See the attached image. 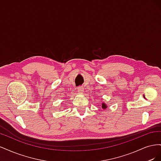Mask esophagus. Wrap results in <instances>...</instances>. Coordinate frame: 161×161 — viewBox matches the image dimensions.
<instances>
[{"instance_id":"1","label":"esophagus","mask_w":161,"mask_h":161,"mask_svg":"<svg viewBox=\"0 0 161 161\" xmlns=\"http://www.w3.org/2000/svg\"><path fill=\"white\" fill-rule=\"evenodd\" d=\"M77 91H79V92H83V91H84V88L82 86H79V87H78V89H77Z\"/></svg>"}]
</instances>
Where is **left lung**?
Returning a JSON list of instances; mask_svg holds the SVG:
<instances>
[{"mask_svg": "<svg viewBox=\"0 0 161 161\" xmlns=\"http://www.w3.org/2000/svg\"><path fill=\"white\" fill-rule=\"evenodd\" d=\"M102 108H103V109H106L107 106H106V105L105 103H103V104H102Z\"/></svg>", "mask_w": 161, "mask_h": 161, "instance_id": "1", "label": "left lung"}]
</instances>
